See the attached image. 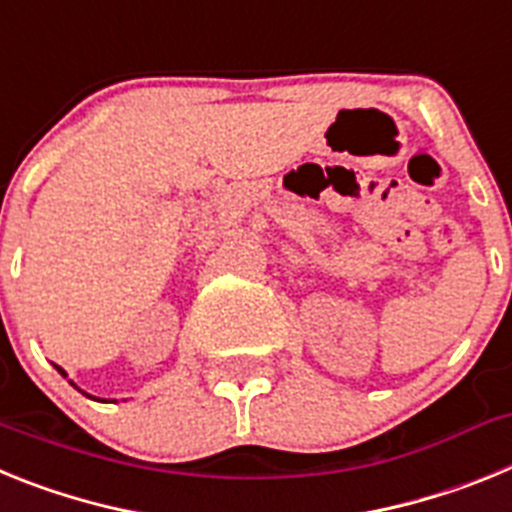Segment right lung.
Masks as SVG:
<instances>
[{
  "label": "right lung",
  "mask_w": 512,
  "mask_h": 512,
  "mask_svg": "<svg viewBox=\"0 0 512 512\" xmlns=\"http://www.w3.org/2000/svg\"><path fill=\"white\" fill-rule=\"evenodd\" d=\"M56 369H58V372H61V374H63V377H66V372H63L61 366H56ZM71 384H74V382H71ZM74 387H76V384H74ZM76 390H79V387H76ZM79 392H84V390H79ZM84 395H87V392H84ZM87 397H92V395H87ZM102 402H107V400H102Z\"/></svg>",
  "instance_id": "right-lung-1"
}]
</instances>
